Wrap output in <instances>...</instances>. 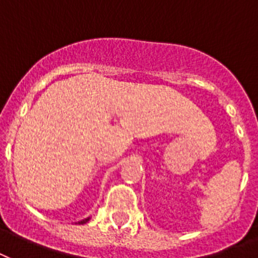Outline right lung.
Returning <instances> with one entry per match:
<instances>
[{
	"mask_svg": "<svg viewBox=\"0 0 258 258\" xmlns=\"http://www.w3.org/2000/svg\"><path fill=\"white\" fill-rule=\"evenodd\" d=\"M88 221H89V217H88V218H86V220H83V221H79L78 224H79V225H83V224H86V222H88Z\"/></svg>",
	"mask_w": 258,
	"mask_h": 258,
	"instance_id": "add662e5",
	"label": "right lung"
}]
</instances>
